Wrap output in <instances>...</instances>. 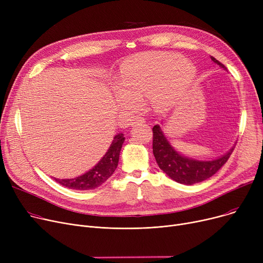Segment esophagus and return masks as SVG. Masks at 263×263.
I'll return each instance as SVG.
<instances>
[{"label": "esophagus", "instance_id": "1", "mask_svg": "<svg viewBox=\"0 0 263 263\" xmlns=\"http://www.w3.org/2000/svg\"><path fill=\"white\" fill-rule=\"evenodd\" d=\"M133 122L134 123H143V122H145V118L141 117V116H135L133 119Z\"/></svg>", "mask_w": 263, "mask_h": 263}]
</instances>
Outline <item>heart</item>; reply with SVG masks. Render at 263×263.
<instances>
[{
    "label": "heart",
    "mask_w": 263,
    "mask_h": 263,
    "mask_svg": "<svg viewBox=\"0 0 263 263\" xmlns=\"http://www.w3.org/2000/svg\"><path fill=\"white\" fill-rule=\"evenodd\" d=\"M183 61L174 53H149L128 59L120 69V106L134 108L150 97L155 107H168L196 74L195 67Z\"/></svg>",
    "instance_id": "heart-1"
}]
</instances>
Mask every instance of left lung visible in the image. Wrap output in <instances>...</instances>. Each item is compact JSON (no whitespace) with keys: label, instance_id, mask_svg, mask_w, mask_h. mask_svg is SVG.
I'll use <instances>...</instances> for the list:
<instances>
[{"label":"left lung","instance_id":"left-lung-1","mask_svg":"<svg viewBox=\"0 0 263 263\" xmlns=\"http://www.w3.org/2000/svg\"><path fill=\"white\" fill-rule=\"evenodd\" d=\"M211 60L224 68V65L213 57ZM153 151L159 167L173 180L182 184L198 183L213 176L228 161L233 150L232 148L225 156L212 161H198L178 154L170 145L159 124L153 128Z\"/></svg>","mask_w":263,"mask_h":263}]
</instances>
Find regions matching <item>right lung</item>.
Returning <instances> with one entry per match:
<instances>
[{
	"mask_svg": "<svg viewBox=\"0 0 263 263\" xmlns=\"http://www.w3.org/2000/svg\"><path fill=\"white\" fill-rule=\"evenodd\" d=\"M124 141L123 134H118L114 137V140L110 144L107 153L104 157L99 161V163L96 166L87 172L86 174L82 175L80 177H76L72 179H57L54 180L58 183L66 186L68 189L78 190V191H88L93 190L96 187L100 186L103 182H105L107 179L113 175L115 172L118 160L119 154Z\"/></svg>",
	"mask_w": 263,
	"mask_h": 263,
	"instance_id": "add662e5",
	"label": "right lung"
}]
</instances>
